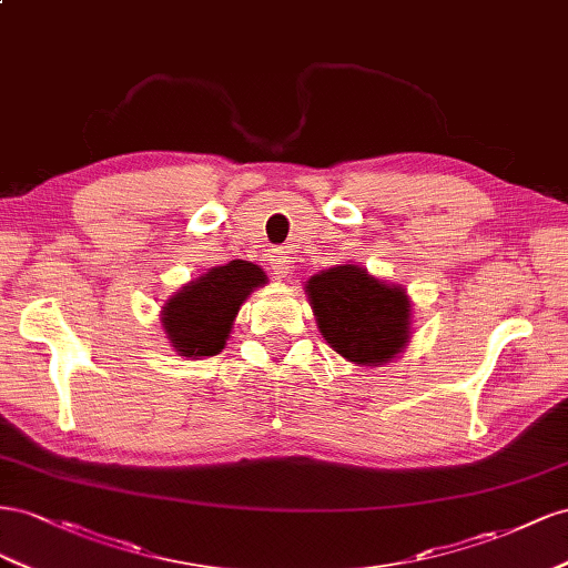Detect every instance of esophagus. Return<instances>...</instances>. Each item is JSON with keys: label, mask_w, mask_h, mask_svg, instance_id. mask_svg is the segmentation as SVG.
<instances>
[{"label": "esophagus", "mask_w": 568, "mask_h": 568, "mask_svg": "<svg viewBox=\"0 0 568 568\" xmlns=\"http://www.w3.org/2000/svg\"><path fill=\"white\" fill-rule=\"evenodd\" d=\"M268 271L273 278H287V273L293 271V256H290L285 250H273L268 256Z\"/></svg>", "instance_id": "esophagus-1"}]
</instances>
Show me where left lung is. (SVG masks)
Instances as JSON below:
<instances>
[{"label":"left lung","instance_id":"left-lung-1","mask_svg":"<svg viewBox=\"0 0 568 568\" xmlns=\"http://www.w3.org/2000/svg\"><path fill=\"white\" fill-rule=\"evenodd\" d=\"M321 335L347 362L381 366L407 347L412 304L399 285L343 264L312 275L304 285Z\"/></svg>","mask_w":568,"mask_h":568}]
</instances>
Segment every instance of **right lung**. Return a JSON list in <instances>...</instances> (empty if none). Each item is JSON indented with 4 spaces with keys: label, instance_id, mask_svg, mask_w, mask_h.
Returning a JSON list of instances; mask_svg holds the SVG:
<instances>
[{
    "label": "right lung",
    "instance_id": "add662e5",
    "mask_svg": "<svg viewBox=\"0 0 568 568\" xmlns=\"http://www.w3.org/2000/svg\"><path fill=\"white\" fill-rule=\"evenodd\" d=\"M266 283L264 271L250 262L209 268L190 281L161 310L171 347L181 356H214L225 347L242 302Z\"/></svg>",
    "mask_w": 568,
    "mask_h": 568
}]
</instances>
